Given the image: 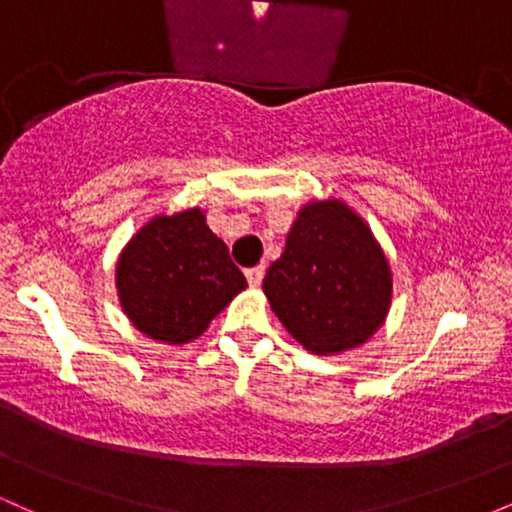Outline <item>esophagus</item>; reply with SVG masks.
<instances>
[{
  "instance_id": "34e87169",
  "label": "esophagus",
  "mask_w": 512,
  "mask_h": 512,
  "mask_svg": "<svg viewBox=\"0 0 512 512\" xmlns=\"http://www.w3.org/2000/svg\"><path fill=\"white\" fill-rule=\"evenodd\" d=\"M245 276H248L250 286H260L262 279H264V267L260 264V267H250L245 269Z\"/></svg>"
}]
</instances>
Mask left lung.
Wrapping results in <instances>:
<instances>
[{"label":"left lung","mask_w":512,"mask_h":512,"mask_svg":"<svg viewBox=\"0 0 512 512\" xmlns=\"http://www.w3.org/2000/svg\"><path fill=\"white\" fill-rule=\"evenodd\" d=\"M262 289L281 325L305 349L339 354L383 325L392 276L361 216L327 199L303 207Z\"/></svg>","instance_id":"left-lung-1"}]
</instances>
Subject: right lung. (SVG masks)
<instances>
[{
    "mask_svg": "<svg viewBox=\"0 0 512 512\" xmlns=\"http://www.w3.org/2000/svg\"><path fill=\"white\" fill-rule=\"evenodd\" d=\"M248 286L199 209L156 216L117 262L120 303L137 330L168 344L197 339Z\"/></svg>",
    "mask_w": 512,
    "mask_h": 512,
    "instance_id": "add662e5",
    "label": "right lung"
}]
</instances>
